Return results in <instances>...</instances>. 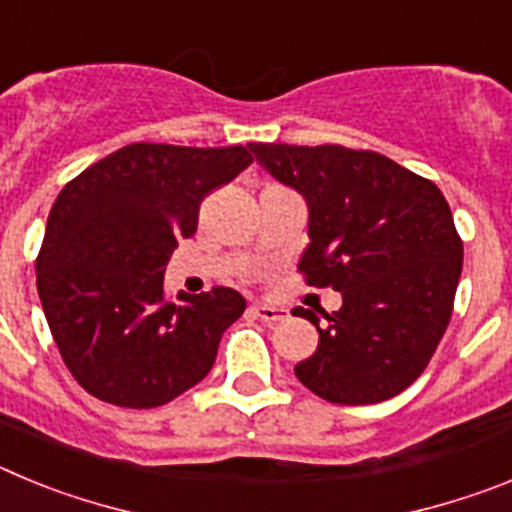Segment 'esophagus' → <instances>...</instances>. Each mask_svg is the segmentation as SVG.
I'll use <instances>...</instances> for the list:
<instances>
[{"label":"esophagus","mask_w":512,"mask_h":512,"mask_svg":"<svg viewBox=\"0 0 512 512\" xmlns=\"http://www.w3.org/2000/svg\"><path fill=\"white\" fill-rule=\"evenodd\" d=\"M251 312L264 323H279V320H287V310L279 305H266V302H253Z\"/></svg>","instance_id":"34e87169"}]
</instances>
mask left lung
I'll use <instances>...</instances> for the list:
<instances>
[{"mask_svg":"<svg viewBox=\"0 0 512 512\" xmlns=\"http://www.w3.org/2000/svg\"><path fill=\"white\" fill-rule=\"evenodd\" d=\"M259 166L307 205L297 269L343 305L295 366L307 390L336 405H374L408 390L449 325L461 277L459 233L441 189L392 158L343 146L248 143Z\"/></svg>","mask_w":512,"mask_h":512,"instance_id":"obj_1","label":"left lung"}]
</instances>
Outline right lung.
Listing matches in <instances>:
<instances>
[{
    "instance_id": "1",
    "label": "right lung",
    "mask_w": 512,
    "mask_h": 512,
    "mask_svg": "<svg viewBox=\"0 0 512 512\" xmlns=\"http://www.w3.org/2000/svg\"><path fill=\"white\" fill-rule=\"evenodd\" d=\"M253 158L243 146L130 143L56 197L35 261L45 320L76 382L120 408H158L210 374L225 328L246 310L235 289L164 292L200 202Z\"/></svg>"
}]
</instances>
